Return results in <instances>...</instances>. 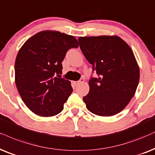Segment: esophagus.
I'll return each instance as SVG.
<instances>
[{
  "label": "esophagus",
  "instance_id": "obj_1",
  "mask_svg": "<svg viewBox=\"0 0 155 155\" xmlns=\"http://www.w3.org/2000/svg\"><path fill=\"white\" fill-rule=\"evenodd\" d=\"M84 79H81L79 80V81H74V85H79V84H81V83H83L84 82Z\"/></svg>",
  "mask_w": 155,
  "mask_h": 155
}]
</instances>
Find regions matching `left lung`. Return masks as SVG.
Wrapping results in <instances>:
<instances>
[{"mask_svg": "<svg viewBox=\"0 0 155 155\" xmlns=\"http://www.w3.org/2000/svg\"><path fill=\"white\" fill-rule=\"evenodd\" d=\"M79 46L98 78H91L89 92L83 97L94 114L110 117L122 111L134 97L140 68L134 53L117 36L79 37Z\"/></svg>", "mask_w": 155, "mask_h": 155, "instance_id": "1", "label": "left lung"}]
</instances>
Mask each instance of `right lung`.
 <instances>
[{
    "label": "right lung",
    "instance_id": "add662e5",
    "mask_svg": "<svg viewBox=\"0 0 155 155\" xmlns=\"http://www.w3.org/2000/svg\"><path fill=\"white\" fill-rule=\"evenodd\" d=\"M78 47L73 36L44 31L20 48L15 62V85L23 102L34 114L52 117L64 109L73 89L68 80L55 75L62 74L66 52Z\"/></svg>",
    "mask_w": 155,
    "mask_h": 155
}]
</instances>
